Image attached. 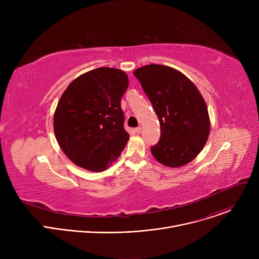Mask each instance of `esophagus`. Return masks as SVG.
Returning <instances> with one entry per match:
<instances>
[{"label": "esophagus", "mask_w": 259, "mask_h": 259, "mask_svg": "<svg viewBox=\"0 0 259 259\" xmlns=\"http://www.w3.org/2000/svg\"><path fill=\"white\" fill-rule=\"evenodd\" d=\"M135 132H136L137 134H140V133H141V127H137V128L135 129Z\"/></svg>", "instance_id": "1"}]
</instances>
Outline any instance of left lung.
Listing matches in <instances>:
<instances>
[{
	"mask_svg": "<svg viewBox=\"0 0 259 259\" xmlns=\"http://www.w3.org/2000/svg\"><path fill=\"white\" fill-rule=\"evenodd\" d=\"M161 126V137L151 147L155 159L168 167L193 161L210 132L206 103L194 83L166 65L149 64L134 70Z\"/></svg>",
	"mask_w": 259,
	"mask_h": 259,
	"instance_id": "1",
	"label": "left lung"
}]
</instances>
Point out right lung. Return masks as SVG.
<instances>
[{"label":"right lung","instance_id":"right-lung-1","mask_svg":"<svg viewBox=\"0 0 259 259\" xmlns=\"http://www.w3.org/2000/svg\"><path fill=\"white\" fill-rule=\"evenodd\" d=\"M129 85L121 69L98 67L73 80L57 104L53 126L66 157L84 169L102 171L129 139L121 98Z\"/></svg>","mask_w":259,"mask_h":259}]
</instances>
